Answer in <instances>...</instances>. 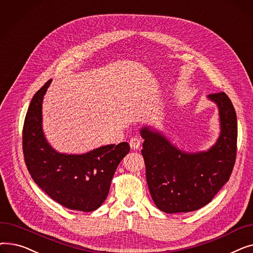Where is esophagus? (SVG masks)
I'll return each mask as SVG.
<instances>
[{
    "instance_id": "obj_1",
    "label": "esophagus",
    "mask_w": 253,
    "mask_h": 253,
    "mask_svg": "<svg viewBox=\"0 0 253 253\" xmlns=\"http://www.w3.org/2000/svg\"><path fill=\"white\" fill-rule=\"evenodd\" d=\"M130 147L132 150H137L140 148V144H141V140L139 137L135 136V137H132L130 139Z\"/></svg>"
}]
</instances>
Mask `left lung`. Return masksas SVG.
I'll return each instance as SVG.
<instances>
[{"label": "left lung", "instance_id": "1", "mask_svg": "<svg viewBox=\"0 0 253 253\" xmlns=\"http://www.w3.org/2000/svg\"><path fill=\"white\" fill-rule=\"evenodd\" d=\"M208 98L218 106L220 135L207 152L185 153L159 132L143 127L141 154L156 206L166 213L190 212L211 202L232 174L237 154V116L224 92Z\"/></svg>", "mask_w": 253, "mask_h": 253}]
</instances>
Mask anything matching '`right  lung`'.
<instances>
[{
	"label": "right lung",
	"mask_w": 253,
	"mask_h": 253,
	"mask_svg": "<svg viewBox=\"0 0 253 253\" xmlns=\"http://www.w3.org/2000/svg\"><path fill=\"white\" fill-rule=\"evenodd\" d=\"M51 80L36 92L26 113L22 130L24 162L34 181L60 205L89 212L108 197L111 181L128 142L109 144L83 155L57 153L42 130V101Z\"/></svg>",
	"instance_id": "add662e5"
}]
</instances>
